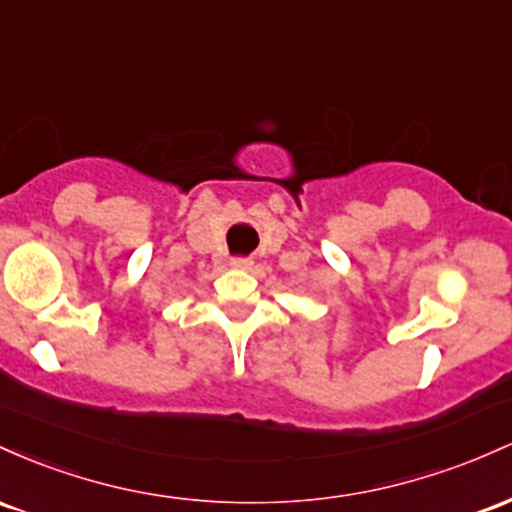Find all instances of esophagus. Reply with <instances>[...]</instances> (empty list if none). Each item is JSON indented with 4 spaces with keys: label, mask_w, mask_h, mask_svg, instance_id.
I'll return each instance as SVG.
<instances>
[{
    "label": "esophagus",
    "mask_w": 512,
    "mask_h": 512,
    "mask_svg": "<svg viewBox=\"0 0 512 512\" xmlns=\"http://www.w3.org/2000/svg\"><path fill=\"white\" fill-rule=\"evenodd\" d=\"M232 266H234V268H251V258H246V256H234V258H232Z\"/></svg>",
    "instance_id": "obj_1"
}]
</instances>
